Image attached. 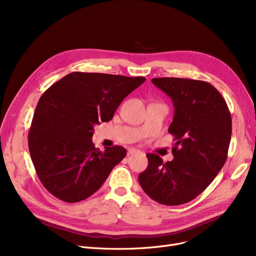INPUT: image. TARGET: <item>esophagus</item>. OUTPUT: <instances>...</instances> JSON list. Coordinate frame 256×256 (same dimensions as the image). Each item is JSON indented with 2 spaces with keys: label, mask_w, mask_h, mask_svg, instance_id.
<instances>
[{
  "label": "esophagus",
  "mask_w": 256,
  "mask_h": 256,
  "mask_svg": "<svg viewBox=\"0 0 256 256\" xmlns=\"http://www.w3.org/2000/svg\"><path fill=\"white\" fill-rule=\"evenodd\" d=\"M138 152H140V150L137 148H132V147H130V148L128 150V154H135Z\"/></svg>",
  "instance_id": "esophagus-1"
}]
</instances>
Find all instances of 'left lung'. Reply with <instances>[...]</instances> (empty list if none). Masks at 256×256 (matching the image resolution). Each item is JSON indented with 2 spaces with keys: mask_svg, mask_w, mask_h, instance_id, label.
Returning <instances> with one entry per match:
<instances>
[{
  "mask_svg": "<svg viewBox=\"0 0 256 256\" xmlns=\"http://www.w3.org/2000/svg\"><path fill=\"white\" fill-rule=\"evenodd\" d=\"M152 82L172 100L173 160L164 163L147 154L139 174L143 191L164 206L189 202L202 193L224 166L232 139V116L221 93L204 80L154 78Z\"/></svg>",
  "mask_w": 256,
  "mask_h": 256,
  "instance_id": "1",
  "label": "left lung"
}]
</instances>
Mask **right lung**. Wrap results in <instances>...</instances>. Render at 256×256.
I'll use <instances>...</instances> for the list:
<instances>
[{"label":"right lung","instance_id":"add662e5","mask_svg":"<svg viewBox=\"0 0 256 256\" xmlns=\"http://www.w3.org/2000/svg\"><path fill=\"white\" fill-rule=\"evenodd\" d=\"M146 78L74 72L40 98L28 134L38 178L56 198L78 202L96 193L126 150L104 152L91 138L94 126L110 121L118 106Z\"/></svg>","mask_w":256,"mask_h":256}]
</instances>
